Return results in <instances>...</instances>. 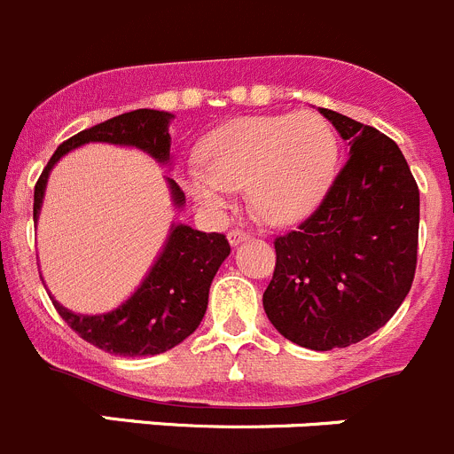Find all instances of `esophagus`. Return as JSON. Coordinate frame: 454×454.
<instances>
[{"label":"esophagus","instance_id":"34e87169","mask_svg":"<svg viewBox=\"0 0 454 454\" xmlns=\"http://www.w3.org/2000/svg\"><path fill=\"white\" fill-rule=\"evenodd\" d=\"M227 239H230L231 245H239V243H245V240H249V234L243 230H231L230 234H227Z\"/></svg>","mask_w":454,"mask_h":454}]
</instances>
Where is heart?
<instances>
[{"label": "heart", "mask_w": 454, "mask_h": 454, "mask_svg": "<svg viewBox=\"0 0 454 454\" xmlns=\"http://www.w3.org/2000/svg\"><path fill=\"white\" fill-rule=\"evenodd\" d=\"M207 167H189L183 184L205 209H223L234 187L270 223L299 218L325 192L334 171L336 137L314 111L234 120L211 133Z\"/></svg>", "instance_id": "b5f03b06"}]
</instances>
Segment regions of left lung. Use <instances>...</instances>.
<instances>
[{"label":"left lung","instance_id":"left-lung-1","mask_svg":"<svg viewBox=\"0 0 454 454\" xmlns=\"http://www.w3.org/2000/svg\"><path fill=\"white\" fill-rule=\"evenodd\" d=\"M349 155L309 218L276 236L262 308L301 348L327 352L386 325L412 287L419 187L395 140L321 109Z\"/></svg>","mask_w":454,"mask_h":454}]
</instances>
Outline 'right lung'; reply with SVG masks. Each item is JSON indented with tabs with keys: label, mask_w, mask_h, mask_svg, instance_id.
Segmentation results:
<instances>
[{
	"label": "right lung",
	"mask_w": 454,
	"mask_h": 454,
	"mask_svg": "<svg viewBox=\"0 0 454 454\" xmlns=\"http://www.w3.org/2000/svg\"><path fill=\"white\" fill-rule=\"evenodd\" d=\"M174 115L167 111L137 109L115 115L106 122L84 129L58 146L49 165L35 184L33 218L40 215L49 174L64 153L86 142H109V145L136 146L155 158L160 165L171 162L169 122ZM176 207L184 205L183 189L176 180L167 178ZM231 247L223 234H205L189 224H174L165 249L160 252L146 278L136 294L120 308L106 314L89 317L75 314L53 301L59 317L86 343L120 356H153L183 343L196 332L209 303V287L215 271L230 256Z\"/></svg>",
	"instance_id": "right-lung-1"
}]
</instances>
